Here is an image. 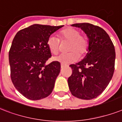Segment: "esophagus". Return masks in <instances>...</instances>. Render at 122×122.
I'll return each instance as SVG.
<instances>
[{"label":"esophagus","instance_id":"1","mask_svg":"<svg viewBox=\"0 0 122 122\" xmlns=\"http://www.w3.org/2000/svg\"><path fill=\"white\" fill-rule=\"evenodd\" d=\"M64 65H63V64H61V69H62V68L64 67Z\"/></svg>","mask_w":122,"mask_h":122}]
</instances>
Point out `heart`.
Listing matches in <instances>:
<instances>
[{
  "label": "heart",
  "mask_w": 122,
  "mask_h": 122,
  "mask_svg": "<svg viewBox=\"0 0 122 122\" xmlns=\"http://www.w3.org/2000/svg\"><path fill=\"white\" fill-rule=\"evenodd\" d=\"M59 39L62 42H69L67 47L68 53L61 54L53 58V60L60 64L67 65L78 61L80 57H83L86 53L88 42L85 37L80 35V32L74 28H67L60 31L58 34ZM47 45L49 50L53 55L58 54L60 49V41L53 36L48 39Z\"/></svg>",
  "instance_id": "obj_1"
}]
</instances>
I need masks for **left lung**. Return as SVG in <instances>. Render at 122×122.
Here are the masks:
<instances>
[{"instance_id":"8db88e82","label":"left lung","mask_w":122,"mask_h":122,"mask_svg":"<svg viewBox=\"0 0 122 122\" xmlns=\"http://www.w3.org/2000/svg\"><path fill=\"white\" fill-rule=\"evenodd\" d=\"M88 39L87 53L82 60L70 66L72 75L68 85L72 95L79 99L96 98L107 87L115 70V50L106 32L88 23H75Z\"/></svg>"}]
</instances>
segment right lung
<instances>
[{"mask_svg": "<svg viewBox=\"0 0 122 122\" xmlns=\"http://www.w3.org/2000/svg\"><path fill=\"white\" fill-rule=\"evenodd\" d=\"M62 27L34 24L18 32L13 39L9 52L11 80L29 99L40 100L52 92L60 64H46L51 56L47 41Z\"/></svg>", "mask_w": 122, "mask_h": 122, "instance_id": "1", "label": "right lung"}]
</instances>
